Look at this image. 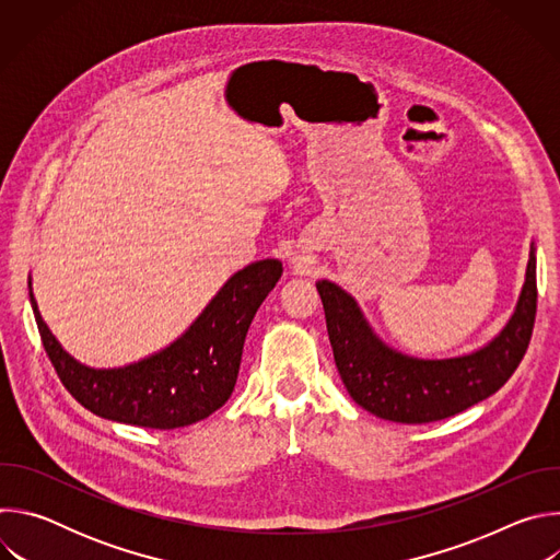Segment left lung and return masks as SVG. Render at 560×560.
<instances>
[{
    "instance_id": "1",
    "label": "left lung",
    "mask_w": 560,
    "mask_h": 560,
    "mask_svg": "<svg viewBox=\"0 0 560 560\" xmlns=\"http://www.w3.org/2000/svg\"><path fill=\"white\" fill-rule=\"evenodd\" d=\"M335 363L354 404L394 423L454 417L501 389L523 361L536 318V255L508 326L486 348L454 359H415L387 348L357 301L332 281H318Z\"/></svg>"
}]
</instances>
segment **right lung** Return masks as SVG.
<instances>
[{
  "label": "right lung",
  "instance_id": "1",
  "mask_svg": "<svg viewBox=\"0 0 560 560\" xmlns=\"http://www.w3.org/2000/svg\"><path fill=\"white\" fill-rule=\"evenodd\" d=\"M281 275L279 259H264L238 270L175 343L113 370H95L74 361L44 324L33 290L31 305L44 350L63 387L79 404L108 421L175 430L210 417L228 401L242 365L248 328Z\"/></svg>",
  "mask_w": 560,
  "mask_h": 560
}]
</instances>
